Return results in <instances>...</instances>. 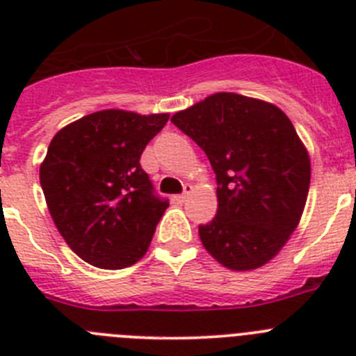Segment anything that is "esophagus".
<instances>
[{"instance_id": "obj_1", "label": "esophagus", "mask_w": 356, "mask_h": 356, "mask_svg": "<svg viewBox=\"0 0 356 356\" xmlns=\"http://www.w3.org/2000/svg\"><path fill=\"white\" fill-rule=\"evenodd\" d=\"M191 193H193V185H185V191L181 194H178V196H176V201H185L187 200L188 196H191Z\"/></svg>"}]
</instances>
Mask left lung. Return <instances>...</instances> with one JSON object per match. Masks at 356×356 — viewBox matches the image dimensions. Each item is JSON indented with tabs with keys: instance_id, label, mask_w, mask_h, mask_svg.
<instances>
[{
	"instance_id": "1",
	"label": "left lung",
	"mask_w": 356,
	"mask_h": 356,
	"mask_svg": "<svg viewBox=\"0 0 356 356\" xmlns=\"http://www.w3.org/2000/svg\"><path fill=\"white\" fill-rule=\"evenodd\" d=\"M171 121L216 172L217 213L200 226L205 250L234 271L275 259L300 222L310 187V156L291 119L273 103L217 92Z\"/></svg>"
}]
</instances>
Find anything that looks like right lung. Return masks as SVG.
<instances>
[{"label": "right lung", "instance_id": "right-lung-1", "mask_svg": "<svg viewBox=\"0 0 356 356\" xmlns=\"http://www.w3.org/2000/svg\"><path fill=\"white\" fill-rule=\"evenodd\" d=\"M169 114L99 110L62 128L40 163L48 210L67 246L99 269L146 254L169 207L140 168L144 147Z\"/></svg>", "mask_w": 356, "mask_h": 356}]
</instances>
